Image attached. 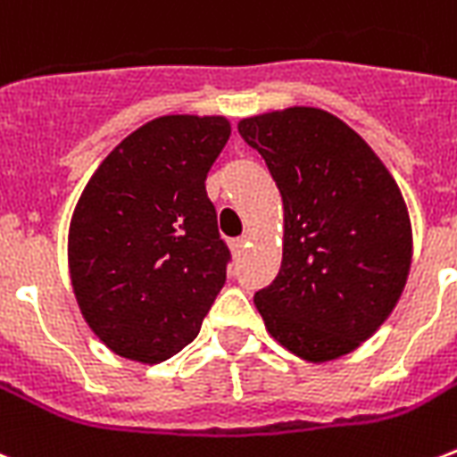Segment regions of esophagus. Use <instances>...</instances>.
Returning a JSON list of instances; mask_svg holds the SVG:
<instances>
[{
  "label": "esophagus",
  "instance_id": "esophagus-1",
  "mask_svg": "<svg viewBox=\"0 0 457 457\" xmlns=\"http://www.w3.org/2000/svg\"><path fill=\"white\" fill-rule=\"evenodd\" d=\"M229 246H232V252H235L237 256H239V253H242L244 249H246V237H239V239H232V244H229Z\"/></svg>",
  "mask_w": 457,
  "mask_h": 457
}]
</instances>
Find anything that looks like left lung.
I'll use <instances>...</instances> for the list:
<instances>
[{
	"label": "left lung",
	"instance_id": "obj_1",
	"mask_svg": "<svg viewBox=\"0 0 457 457\" xmlns=\"http://www.w3.org/2000/svg\"><path fill=\"white\" fill-rule=\"evenodd\" d=\"M283 196V266L253 304L285 350L323 364L357 350L398 304L412 263L400 187L336 114L285 107L237 124Z\"/></svg>",
	"mask_w": 457,
	"mask_h": 457
}]
</instances>
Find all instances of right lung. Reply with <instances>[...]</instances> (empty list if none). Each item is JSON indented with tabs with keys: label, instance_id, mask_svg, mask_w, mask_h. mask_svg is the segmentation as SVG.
<instances>
[{
	"label": "right lung",
	"instance_id": "add662e5",
	"mask_svg": "<svg viewBox=\"0 0 457 457\" xmlns=\"http://www.w3.org/2000/svg\"><path fill=\"white\" fill-rule=\"evenodd\" d=\"M222 114H165L114 145L69 222V278L88 328L120 357L170 360L225 285L229 252L205 196Z\"/></svg>",
	"mask_w": 457,
	"mask_h": 457
}]
</instances>
